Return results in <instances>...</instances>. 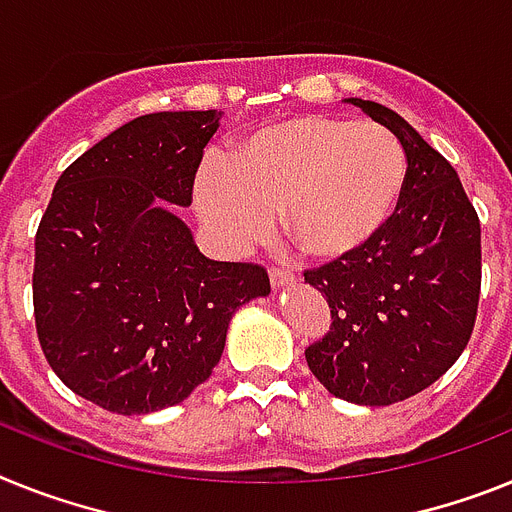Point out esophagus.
I'll use <instances>...</instances> for the list:
<instances>
[{"label":"esophagus","instance_id":"obj_1","mask_svg":"<svg viewBox=\"0 0 512 512\" xmlns=\"http://www.w3.org/2000/svg\"><path fill=\"white\" fill-rule=\"evenodd\" d=\"M269 282H272L274 290H282V287L295 282V274H292V269H285V266H274L272 272H269Z\"/></svg>","mask_w":512,"mask_h":512}]
</instances>
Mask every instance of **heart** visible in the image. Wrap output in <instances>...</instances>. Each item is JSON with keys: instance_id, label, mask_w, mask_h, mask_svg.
Listing matches in <instances>:
<instances>
[{"instance_id": "obj_1", "label": "heart", "mask_w": 512, "mask_h": 512, "mask_svg": "<svg viewBox=\"0 0 512 512\" xmlns=\"http://www.w3.org/2000/svg\"><path fill=\"white\" fill-rule=\"evenodd\" d=\"M406 181V155L370 121L303 113L261 126L209 160L194 183L196 212L222 246L264 238L282 209L287 238L313 259H342L381 233Z\"/></svg>"}]
</instances>
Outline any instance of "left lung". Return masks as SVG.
Listing matches in <instances>:
<instances>
[{
    "instance_id": "8db88e82",
    "label": "left lung",
    "mask_w": 512,
    "mask_h": 512,
    "mask_svg": "<svg viewBox=\"0 0 512 512\" xmlns=\"http://www.w3.org/2000/svg\"><path fill=\"white\" fill-rule=\"evenodd\" d=\"M399 139L406 181L396 212L360 251L305 272L331 329L305 349L336 399L388 406L425 391L461 357L482 287V227L453 165L391 108L347 98Z\"/></svg>"
}]
</instances>
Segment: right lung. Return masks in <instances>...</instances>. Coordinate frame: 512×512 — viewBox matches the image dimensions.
I'll return each instance as SVG.
<instances>
[{
	"label": "right lung",
	"mask_w": 512,
	"mask_h": 512,
	"mask_svg": "<svg viewBox=\"0 0 512 512\" xmlns=\"http://www.w3.org/2000/svg\"><path fill=\"white\" fill-rule=\"evenodd\" d=\"M222 111L147 113L59 176L36 233L38 342L59 381L116 414L181 404L212 375L240 305L266 298L259 264L207 259L189 207Z\"/></svg>",
	"instance_id": "obj_1"
}]
</instances>
